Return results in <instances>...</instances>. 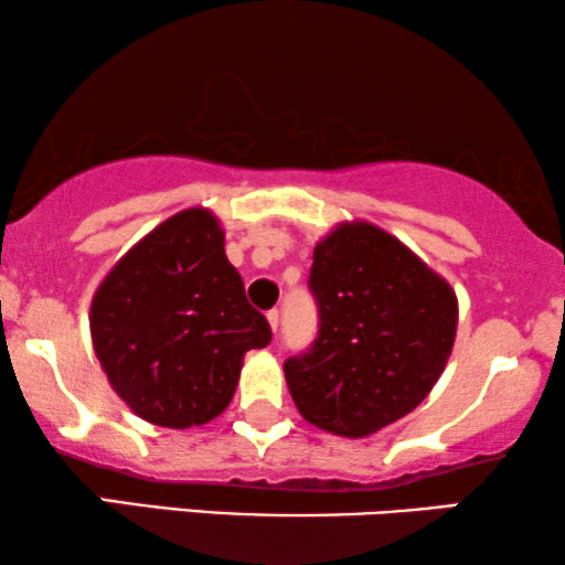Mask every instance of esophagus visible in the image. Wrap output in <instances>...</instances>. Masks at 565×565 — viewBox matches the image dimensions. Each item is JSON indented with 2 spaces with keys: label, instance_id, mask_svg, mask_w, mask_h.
I'll use <instances>...</instances> for the list:
<instances>
[{
  "label": "esophagus",
  "instance_id": "obj_1",
  "mask_svg": "<svg viewBox=\"0 0 565 565\" xmlns=\"http://www.w3.org/2000/svg\"><path fill=\"white\" fill-rule=\"evenodd\" d=\"M267 321H269V329H273L275 334H277V323H280V313L269 311V313H267Z\"/></svg>",
  "mask_w": 565,
  "mask_h": 565
}]
</instances>
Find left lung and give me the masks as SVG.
<instances>
[{"label":"left lung","instance_id":"obj_1","mask_svg":"<svg viewBox=\"0 0 565 565\" xmlns=\"http://www.w3.org/2000/svg\"><path fill=\"white\" fill-rule=\"evenodd\" d=\"M308 288L319 306V337L285 362L300 416L358 439L414 412L455 344L450 282L388 231L347 221L316 244Z\"/></svg>","mask_w":565,"mask_h":565}]
</instances>
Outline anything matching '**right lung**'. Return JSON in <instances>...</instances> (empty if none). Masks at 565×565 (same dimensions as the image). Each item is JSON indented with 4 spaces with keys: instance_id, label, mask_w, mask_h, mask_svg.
I'll return each mask as SVG.
<instances>
[{
    "instance_id": "right-lung-1",
    "label": "right lung",
    "mask_w": 565,
    "mask_h": 565,
    "mask_svg": "<svg viewBox=\"0 0 565 565\" xmlns=\"http://www.w3.org/2000/svg\"><path fill=\"white\" fill-rule=\"evenodd\" d=\"M223 244L221 221L188 207L130 246L92 298L107 381L159 427H200L226 412L244 354L273 339Z\"/></svg>"
}]
</instances>
